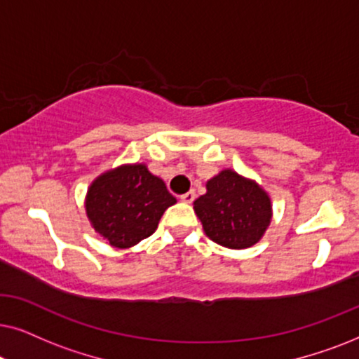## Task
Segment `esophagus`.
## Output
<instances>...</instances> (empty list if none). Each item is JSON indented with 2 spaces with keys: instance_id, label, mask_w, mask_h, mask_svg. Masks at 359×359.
I'll return each mask as SVG.
<instances>
[{
  "instance_id": "1",
  "label": "esophagus",
  "mask_w": 359,
  "mask_h": 359,
  "mask_svg": "<svg viewBox=\"0 0 359 359\" xmlns=\"http://www.w3.org/2000/svg\"><path fill=\"white\" fill-rule=\"evenodd\" d=\"M180 199L183 201V203H186V204H191V203H193V201L196 199V193H194V191H188V193L181 196Z\"/></svg>"
}]
</instances>
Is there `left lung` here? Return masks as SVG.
Here are the masks:
<instances>
[{
  "mask_svg": "<svg viewBox=\"0 0 359 359\" xmlns=\"http://www.w3.org/2000/svg\"><path fill=\"white\" fill-rule=\"evenodd\" d=\"M194 201V212L212 242L232 250L259 242L271 222V199L262 186L233 170H222Z\"/></svg>",
  "mask_w": 359,
  "mask_h": 359,
  "instance_id": "1",
  "label": "left lung"
}]
</instances>
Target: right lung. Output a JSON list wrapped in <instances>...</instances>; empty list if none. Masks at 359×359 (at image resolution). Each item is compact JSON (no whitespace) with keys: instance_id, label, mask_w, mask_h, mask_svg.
I'll use <instances>...</instances> for the list:
<instances>
[{"instance_id":"add662e5","label":"right lung","mask_w":359,"mask_h":359,"mask_svg":"<svg viewBox=\"0 0 359 359\" xmlns=\"http://www.w3.org/2000/svg\"><path fill=\"white\" fill-rule=\"evenodd\" d=\"M175 203L163 180L144 163H135L97 176L88 189L85 208L93 229L109 245L130 248L155 232Z\"/></svg>"}]
</instances>
